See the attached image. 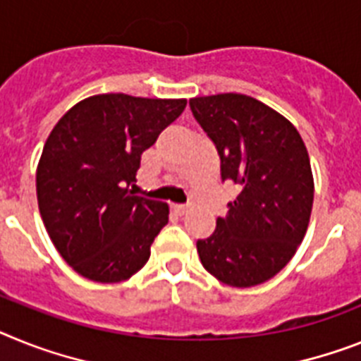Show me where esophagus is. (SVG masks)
Returning <instances> with one entry per match:
<instances>
[{
  "label": "esophagus",
  "mask_w": 361,
  "mask_h": 361,
  "mask_svg": "<svg viewBox=\"0 0 361 361\" xmlns=\"http://www.w3.org/2000/svg\"><path fill=\"white\" fill-rule=\"evenodd\" d=\"M174 211H176V213H178V214H180V216H183V214L189 213V207H185V205H176Z\"/></svg>",
  "instance_id": "obj_1"
}]
</instances>
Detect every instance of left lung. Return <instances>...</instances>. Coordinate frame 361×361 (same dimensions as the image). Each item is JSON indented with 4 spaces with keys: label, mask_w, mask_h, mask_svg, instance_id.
Wrapping results in <instances>:
<instances>
[{
    "label": "left lung",
    "mask_w": 361,
    "mask_h": 361,
    "mask_svg": "<svg viewBox=\"0 0 361 361\" xmlns=\"http://www.w3.org/2000/svg\"><path fill=\"white\" fill-rule=\"evenodd\" d=\"M189 106L216 147L222 181L238 189L213 235L196 242L200 260L229 286L266 283L295 255L310 222L307 147L286 117L253 97H195Z\"/></svg>",
    "instance_id": "left-lung-1"
}]
</instances>
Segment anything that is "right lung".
<instances>
[{"mask_svg": "<svg viewBox=\"0 0 361 361\" xmlns=\"http://www.w3.org/2000/svg\"><path fill=\"white\" fill-rule=\"evenodd\" d=\"M185 99L87 97L56 123L36 169V196L54 247L78 275L121 283L147 264L169 205L134 196L141 154Z\"/></svg>", "mask_w": 361, "mask_h": 361, "instance_id": "add662e5", "label": "right lung"}]
</instances>
